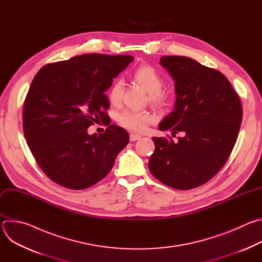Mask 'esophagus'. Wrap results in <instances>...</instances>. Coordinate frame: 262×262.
Returning <instances> with one entry per match:
<instances>
[{"instance_id":"1","label":"esophagus","mask_w":262,"mask_h":262,"mask_svg":"<svg viewBox=\"0 0 262 262\" xmlns=\"http://www.w3.org/2000/svg\"><path fill=\"white\" fill-rule=\"evenodd\" d=\"M140 138H141V136H140V135H137V134H130V135H129V140H130L132 142L137 141V140H139Z\"/></svg>"}]
</instances>
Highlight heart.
Returning <instances> with one entry per match:
<instances>
[{
	"instance_id": "heart-1",
	"label": "heart",
	"mask_w": 262,
	"mask_h": 262,
	"mask_svg": "<svg viewBox=\"0 0 262 262\" xmlns=\"http://www.w3.org/2000/svg\"><path fill=\"white\" fill-rule=\"evenodd\" d=\"M133 79L145 91H147L148 101L156 106H164L170 99V93L163 89L164 78L162 74L151 65L143 64L136 68L133 72ZM123 94V82L115 81L111 85L107 97L113 105H118L121 102ZM156 121V116L149 112L124 111L118 116V122L123 127L136 132L143 133L148 125Z\"/></svg>"
}]
</instances>
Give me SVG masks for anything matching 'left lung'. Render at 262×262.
Returning <instances> with one entry per match:
<instances>
[{
	"label": "left lung",
	"instance_id": "1",
	"mask_svg": "<svg viewBox=\"0 0 262 262\" xmlns=\"http://www.w3.org/2000/svg\"><path fill=\"white\" fill-rule=\"evenodd\" d=\"M161 65L175 81L177 97L159 128L183 136L177 142L152 138L156 149L148 168L173 189H195L227 162L243 119L242 102L227 78L213 68L181 56L162 57Z\"/></svg>",
	"mask_w": 262,
	"mask_h": 262
}]
</instances>
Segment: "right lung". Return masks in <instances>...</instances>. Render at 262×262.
Returning a JSON list of instances; mask_svg holds the SVG:
<instances>
[{"instance_id": "1", "label": "right lung", "mask_w": 262, "mask_h": 262, "mask_svg": "<svg viewBox=\"0 0 262 262\" xmlns=\"http://www.w3.org/2000/svg\"><path fill=\"white\" fill-rule=\"evenodd\" d=\"M134 57L85 54L43 66L25 99L27 144L45 174L71 190H84L105 177L128 144L127 132L110 124L103 134L87 129L106 123L104 92Z\"/></svg>"}]
</instances>
